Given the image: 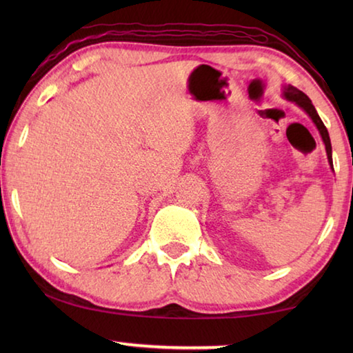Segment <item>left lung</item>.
Returning a JSON list of instances; mask_svg holds the SVG:
<instances>
[{
    "label": "left lung",
    "instance_id": "left-lung-1",
    "mask_svg": "<svg viewBox=\"0 0 353 353\" xmlns=\"http://www.w3.org/2000/svg\"><path fill=\"white\" fill-rule=\"evenodd\" d=\"M282 94L286 101H291V103L297 104L301 109L307 113V115L312 118V121L314 123V126L318 128L319 134H321V139L324 141L325 145V152H327V159H328V165H330V168L333 170V160H332V143H330V137H328L327 132V128L324 126V123H322V119L319 118L318 112H316L314 105L312 104V101L307 97L305 93L297 90L296 87L292 85H283L282 87Z\"/></svg>",
    "mask_w": 353,
    "mask_h": 353
}]
</instances>
